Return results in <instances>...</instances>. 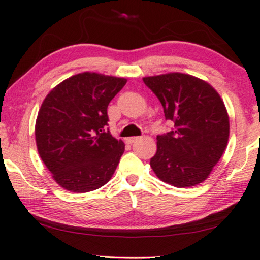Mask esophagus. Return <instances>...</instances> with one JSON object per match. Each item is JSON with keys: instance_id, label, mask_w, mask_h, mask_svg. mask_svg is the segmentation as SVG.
<instances>
[{"instance_id": "esophagus-1", "label": "esophagus", "mask_w": 260, "mask_h": 260, "mask_svg": "<svg viewBox=\"0 0 260 260\" xmlns=\"http://www.w3.org/2000/svg\"><path fill=\"white\" fill-rule=\"evenodd\" d=\"M138 139H139V137H129V138L125 139V142L127 143V144H133V143L137 142Z\"/></svg>"}]
</instances>
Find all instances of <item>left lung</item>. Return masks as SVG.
<instances>
[{
    "instance_id": "1",
    "label": "left lung",
    "mask_w": 260,
    "mask_h": 260,
    "mask_svg": "<svg viewBox=\"0 0 260 260\" xmlns=\"http://www.w3.org/2000/svg\"><path fill=\"white\" fill-rule=\"evenodd\" d=\"M174 127L157 136L153 172L176 187L203 183L228 146L230 122L223 100L208 82L182 73L143 78Z\"/></svg>"
}]
</instances>
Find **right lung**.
<instances>
[{
  "label": "right lung",
  "mask_w": 260,
  "mask_h": 260,
  "mask_svg": "<svg viewBox=\"0 0 260 260\" xmlns=\"http://www.w3.org/2000/svg\"><path fill=\"white\" fill-rule=\"evenodd\" d=\"M125 83L126 78L85 71L44 99L35 124L37 151L63 189L89 192L114 175L125 145L107 130V110Z\"/></svg>",
  "instance_id": "right-lung-1"
}]
</instances>
